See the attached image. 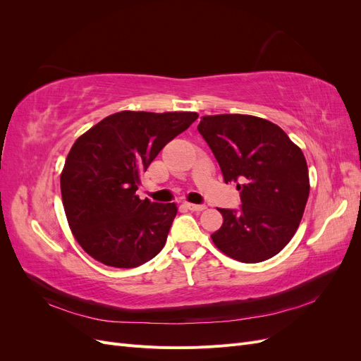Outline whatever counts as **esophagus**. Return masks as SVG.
I'll list each match as a JSON object with an SVG mask.
<instances>
[{"label":"esophagus","instance_id":"obj_1","mask_svg":"<svg viewBox=\"0 0 361 361\" xmlns=\"http://www.w3.org/2000/svg\"><path fill=\"white\" fill-rule=\"evenodd\" d=\"M185 206L188 207L190 211H194V212H202L206 209L204 204H194V203H185Z\"/></svg>","mask_w":361,"mask_h":361}]
</instances>
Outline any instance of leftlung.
Listing matches in <instances>:
<instances>
[{
    "mask_svg": "<svg viewBox=\"0 0 361 361\" xmlns=\"http://www.w3.org/2000/svg\"><path fill=\"white\" fill-rule=\"evenodd\" d=\"M220 164L224 182L236 183L241 211L218 209L223 226L215 247L244 264L264 262L288 245L309 199L302 150L267 118L248 114L203 116L197 126Z\"/></svg>",
    "mask_w": 361,
    "mask_h": 361,
    "instance_id": "obj_1",
    "label": "left lung"
}]
</instances>
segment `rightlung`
I'll return each instance as SVG.
<instances>
[{
    "label": "right lung",
    "instance_id": "obj_1",
    "mask_svg": "<svg viewBox=\"0 0 361 361\" xmlns=\"http://www.w3.org/2000/svg\"><path fill=\"white\" fill-rule=\"evenodd\" d=\"M194 111H120L76 138L60 174L64 212L82 250L106 267L135 268L166 245L176 203L141 200L140 176Z\"/></svg>",
    "mask_w": 361,
    "mask_h": 361
}]
</instances>
